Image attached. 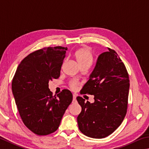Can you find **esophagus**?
<instances>
[{
  "instance_id": "obj_1",
  "label": "esophagus",
  "mask_w": 149,
  "mask_h": 149,
  "mask_svg": "<svg viewBox=\"0 0 149 149\" xmlns=\"http://www.w3.org/2000/svg\"><path fill=\"white\" fill-rule=\"evenodd\" d=\"M75 102H76V96L74 94L73 95V103H75Z\"/></svg>"
}]
</instances>
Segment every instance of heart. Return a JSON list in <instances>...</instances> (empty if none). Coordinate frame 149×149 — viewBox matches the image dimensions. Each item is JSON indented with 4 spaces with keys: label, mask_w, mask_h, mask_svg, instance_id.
<instances>
[{
    "label": "heart",
    "mask_w": 149,
    "mask_h": 149,
    "mask_svg": "<svg viewBox=\"0 0 149 149\" xmlns=\"http://www.w3.org/2000/svg\"><path fill=\"white\" fill-rule=\"evenodd\" d=\"M74 58L75 62L79 66L88 64L91 65L93 61V56L90 49L87 47H81L75 51L74 53ZM76 82H72L70 83V86L72 88H75L77 86Z\"/></svg>",
    "instance_id": "b5f03b06"
}]
</instances>
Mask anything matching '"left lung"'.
Returning a JSON list of instances; mask_svg holds the SVG:
<instances>
[{"label":"left lung","instance_id":"1","mask_svg":"<svg viewBox=\"0 0 149 149\" xmlns=\"http://www.w3.org/2000/svg\"><path fill=\"white\" fill-rule=\"evenodd\" d=\"M100 54L81 94L94 95V102L77 96L81 112L77 118L80 131L92 138L109 136L125 117L130 88L125 66L114 50Z\"/></svg>","mask_w":149,"mask_h":149}]
</instances>
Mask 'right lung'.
<instances>
[{"mask_svg": "<svg viewBox=\"0 0 149 149\" xmlns=\"http://www.w3.org/2000/svg\"><path fill=\"white\" fill-rule=\"evenodd\" d=\"M67 47H48L26 56L16 70L12 90L23 123L33 133L45 136L58 128L73 96L64 89L56 96L49 82L60 76Z\"/></svg>", "mask_w": 149, "mask_h": 149, "instance_id": "right-lung-1", "label": "right lung"}]
</instances>
